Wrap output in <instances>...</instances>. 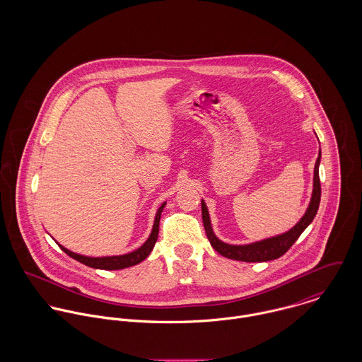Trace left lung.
Masks as SVG:
<instances>
[{
    "label": "left lung",
    "mask_w": 362,
    "mask_h": 362,
    "mask_svg": "<svg viewBox=\"0 0 362 362\" xmlns=\"http://www.w3.org/2000/svg\"><path fill=\"white\" fill-rule=\"evenodd\" d=\"M319 163H320V152L315 163V171H313V192L310 198V207L307 209L303 218L287 233L267 238L263 241H259L255 244L250 245H228L221 243L216 238V235L211 231L209 213H207L206 205L202 201V220L204 227L206 231L207 238L210 241V245L214 251H217L220 255L234 260H243V262H267L273 259L280 258L284 255L293 244L298 240V237L303 234V231L308 227L313 217L316 216L319 202H320V180H319Z\"/></svg>",
    "instance_id": "1"
}]
</instances>
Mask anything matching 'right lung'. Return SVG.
<instances>
[{"label":"right lung","instance_id":"1","mask_svg":"<svg viewBox=\"0 0 362 362\" xmlns=\"http://www.w3.org/2000/svg\"><path fill=\"white\" fill-rule=\"evenodd\" d=\"M165 206V202L158 207L157 210V214H156L155 224H153V230H152V234L151 237L148 238V241L136 251L131 252V254H127V255H121V257H105V258H88V257H82V255H78V254H74L68 250H65L64 247L59 245V248L66 254L69 255L71 258L86 264V266H90V267H95V269H103V270H118V269H125V267H129V266H134V264H138L141 263L144 259L148 258L149 254L152 252L153 247H155L156 241H157V235H158V224H160V217H161V211Z\"/></svg>","mask_w":362,"mask_h":362}]
</instances>
